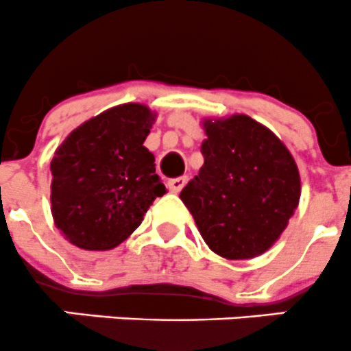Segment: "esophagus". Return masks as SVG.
<instances>
[{"mask_svg": "<svg viewBox=\"0 0 351 351\" xmlns=\"http://www.w3.org/2000/svg\"><path fill=\"white\" fill-rule=\"evenodd\" d=\"M185 183H186V176L171 178V180H168V188H169V191H173V193H178V191H182V188L185 186Z\"/></svg>", "mask_w": 351, "mask_h": 351, "instance_id": "esophagus-1", "label": "esophagus"}]
</instances>
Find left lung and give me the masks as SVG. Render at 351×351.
I'll return each instance as SVG.
<instances>
[{
    "label": "left lung",
    "mask_w": 351,
    "mask_h": 351,
    "mask_svg": "<svg viewBox=\"0 0 351 351\" xmlns=\"http://www.w3.org/2000/svg\"><path fill=\"white\" fill-rule=\"evenodd\" d=\"M205 161L180 198L206 245L230 261L264 254L301 197L300 171L284 143L245 114L205 119Z\"/></svg>",
    "instance_id": "obj_1"
}]
</instances>
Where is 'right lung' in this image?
<instances>
[{"label":"right lung","instance_id":"1","mask_svg":"<svg viewBox=\"0 0 351 351\" xmlns=\"http://www.w3.org/2000/svg\"><path fill=\"white\" fill-rule=\"evenodd\" d=\"M156 114L121 104L73 129L50 161L51 215L69 242L109 250L143 222L166 193L153 153L143 146Z\"/></svg>","mask_w":351,"mask_h":351}]
</instances>
